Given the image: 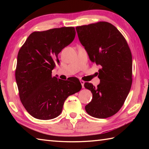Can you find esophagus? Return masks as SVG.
I'll return each instance as SVG.
<instances>
[{
	"instance_id": "1",
	"label": "esophagus",
	"mask_w": 149,
	"mask_h": 149,
	"mask_svg": "<svg viewBox=\"0 0 149 149\" xmlns=\"http://www.w3.org/2000/svg\"><path fill=\"white\" fill-rule=\"evenodd\" d=\"M80 83H81V85H82V87H83V88H84V84H85V81H83V80H80Z\"/></svg>"
}]
</instances>
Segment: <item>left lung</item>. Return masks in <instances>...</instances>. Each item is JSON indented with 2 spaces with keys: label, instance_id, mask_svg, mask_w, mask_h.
Wrapping results in <instances>:
<instances>
[{
  "label": "left lung",
  "instance_id": "left-lung-1",
  "mask_svg": "<svg viewBox=\"0 0 149 149\" xmlns=\"http://www.w3.org/2000/svg\"><path fill=\"white\" fill-rule=\"evenodd\" d=\"M78 38L89 59L101 65L98 77L100 84L84 86L93 99L85 106L88 114L97 118L112 116L120 110L132 84V56L127 42L115 26L100 22L75 27Z\"/></svg>",
  "mask_w": 149,
  "mask_h": 149
}]
</instances>
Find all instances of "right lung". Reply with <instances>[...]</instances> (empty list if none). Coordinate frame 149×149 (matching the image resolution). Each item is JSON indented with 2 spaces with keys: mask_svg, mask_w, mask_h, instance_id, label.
Masks as SVG:
<instances>
[{
  "mask_svg": "<svg viewBox=\"0 0 149 149\" xmlns=\"http://www.w3.org/2000/svg\"><path fill=\"white\" fill-rule=\"evenodd\" d=\"M74 27L33 32L17 54L16 81L19 99L29 114L51 120L61 114L64 101L81 89L79 80L64 81L52 76L61 50L74 41Z\"/></svg>",
  "mask_w": 149,
  "mask_h": 149,
  "instance_id": "right-lung-1",
  "label": "right lung"
}]
</instances>
